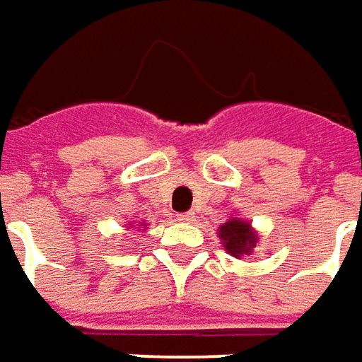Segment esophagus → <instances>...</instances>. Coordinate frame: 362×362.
Listing matches in <instances>:
<instances>
[{"label": "esophagus", "instance_id": "1", "mask_svg": "<svg viewBox=\"0 0 362 362\" xmlns=\"http://www.w3.org/2000/svg\"><path fill=\"white\" fill-rule=\"evenodd\" d=\"M178 220H180V222H192V220H194V214L192 212L180 214V216H178Z\"/></svg>", "mask_w": 362, "mask_h": 362}]
</instances>
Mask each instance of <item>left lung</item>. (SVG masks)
Masks as SVG:
<instances>
[{
    "mask_svg": "<svg viewBox=\"0 0 362 362\" xmlns=\"http://www.w3.org/2000/svg\"><path fill=\"white\" fill-rule=\"evenodd\" d=\"M218 235L222 240L226 252L233 257H238V259L243 255H250L255 247V243H257V233L252 230V223L240 220V218H232L223 226H220Z\"/></svg>",
    "mask_w": 362,
    "mask_h": 362,
    "instance_id": "obj_1",
    "label": "left lung"
}]
</instances>
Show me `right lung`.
Segmentation results:
<instances>
[{
    "label": "right lung",
    "instance_id": "1",
    "mask_svg": "<svg viewBox=\"0 0 362 362\" xmlns=\"http://www.w3.org/2000/svg\"><path fill=\"white\" fill-rule=\"evenodd\" d=\"M140 226H144V223H142V222H140Z\"/></svg>",
    "mask_w": 362,
    "mask_h": 362
}]
</instances>
